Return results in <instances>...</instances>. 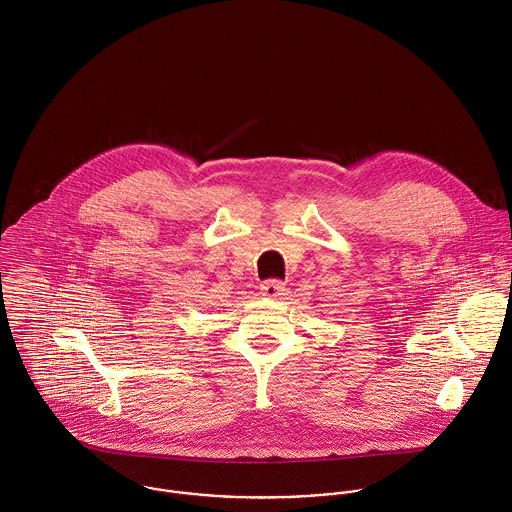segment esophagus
<instances>
[{
    "mask_svg": "<svg viewBox=\"0 0 512 512\" xmlns=\"http://www.w3.org/2000/svg\"><path fill=\"white\" fill-rule=\"evenodd\" d=\"M284 292H286V286L280 280H268L260 286V293L268 299H278L284 295Z\"/></svg>",
    "mask_w": 512,
    "mask_h": 512,
    "instance_id": "1",
    "label": "esophagus"
}]
</instances>
